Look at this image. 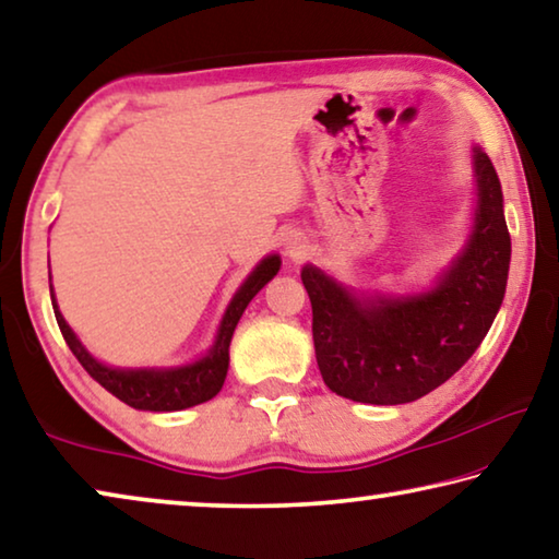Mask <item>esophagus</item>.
Instances as JSON below:
<instances>
[{"instance_id": "34e87169", "label": "esophagus", "mask_w": 559, "mask_h": 559, "mask_svg": "<svg viewBox=\"0 0 559 559\" xmlns=\"http://www.w3.org/2000/svg\"><path fill=\"white\" fill-rule=\"evenodd\" d=\"M286 248H288L290 255H298V243L296 241H286Z\"/></svg>"}]
</instances>
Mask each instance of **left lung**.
Masks as SVG:
<instances>
[{"label": "left lung", "mask_w": 559, "mask_h": 559, "mask_svg": "<svg viewBox=\"0 0 559 559\" xmlns=\"http://www.w3.org/2000/svg\"><path fill=\"white\" fill-rule=\"evenodd\" d=\"M473 234L436 288L356 296L316 265H304L316 360L333 393L370 405L413 403L455 376L490 331L508 286L510 234L500 179L480 146L473 148Z\"/></svg>", "instance_id": "obj_1"}]
</instances>
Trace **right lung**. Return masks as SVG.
<instances>
[{
    "label": "right lung",
    "instance_id": "right-lung-1",
    "mask_svg": "<svg viewBox=\"0 0 559 559\" xmlns=\"http://www.w3.org/2000/svg\"><path fill=\"white\" fill-rule=\"evenodd\" d=\"M281 269V259L276 253L265 255V259L255 265L251 276L243 281V286L236 290V296L228 304L224 321L218 325L216 341L211 345V350L201 360L191 362V366L181 368H109L104 362L96 360L88 353L82 341L76 338L72 328L67 325L64 316L59 313L55 290H51V306H55V316L59 323V331L64 335L69 350L74 353L76 360L82 362L84 370L92 376L96 383L106 388L111 395H117L121 403H127L136 411H152V413H171L183 411V407L206 403L214 397L221 385H224L228 373V345H231L234 331L246 306L251 304V298L276 276ZM51 281V276H49Z\"/></svg>",
    "mask_w": 559,
    "mask_h": 559
}]
</instances>
